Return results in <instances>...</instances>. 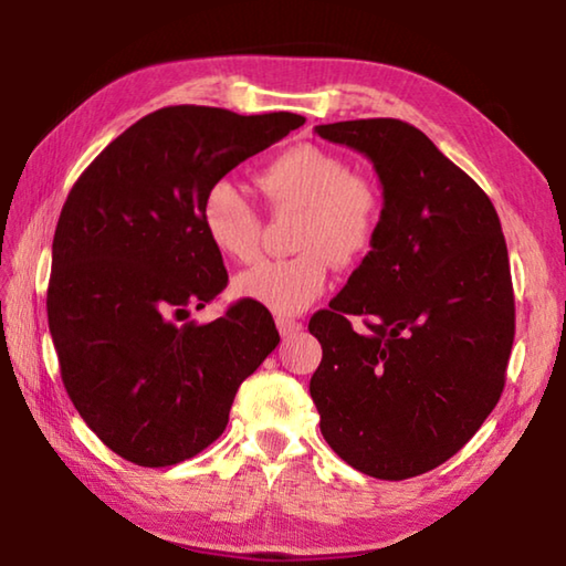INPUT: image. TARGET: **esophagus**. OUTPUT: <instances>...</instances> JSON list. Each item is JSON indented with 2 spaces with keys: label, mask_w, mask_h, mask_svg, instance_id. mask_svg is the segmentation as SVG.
<instances>
[{
  "label": "esophagus",
  "mask_w": 566,
  "mask_h": 566,
  "mask_svg": "<svg viewBox=\"0 0 566 566\" xmlns=\"http://www.w3.org/2000/svg\"><path fill=\"white\" fill-rule=\"evenodd\" d=\"M276 329H280L284 339H292L294 334H300L304 329V324L296 319H290V317H276Z\"/></svg>",
  "instance_id": "34e87169"
}]
</instances>
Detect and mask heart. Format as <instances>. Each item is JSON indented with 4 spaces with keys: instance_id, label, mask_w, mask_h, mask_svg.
Returning a JSON list of instances; mask_svg holds the SVG:
<instances>
[{
    "instance_id": "obj_1",
    "label": "heart",
    "mask_w": 566,
    "mask_h": 566,
    "mask_svg": "<svg viewBox=\"0 0 566 566\" xmlns=\"http://www.w3.org/2000/svg\"><path fill=\"white\" fill-rule=\"evenodd\" d=\"M256 185L274 209H302L290 260H264L237 274L234 294L276 317L304 312L329 284V266H354L371 252L381 224V197L367 179L352 175L342 157L314 145H296L272 159ZM205 234L219 254L249 262L260 249L262 219L232 181L205 191Z\"/></svg>"
}]
</instances>
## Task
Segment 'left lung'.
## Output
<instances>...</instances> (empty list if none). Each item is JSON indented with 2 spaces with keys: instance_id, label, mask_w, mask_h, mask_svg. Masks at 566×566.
<instances>
[{
  "instance_id": "1",
  "label": "left lung",
  "mask_w": 566,
  "mask_h": 566,
  "mask_svg": "<svg viewBox=\"0 0 566 566\" xmlns=\"http://www.w3.org/2000/svg\"><path fill=\"white\" fill-rule=\"evenodd\" d=\"M314 132L371 161L385 205L371 252L310 322L322 344L310 395L344 462L399 482L454 457L502 397L510 254L490 197L424 132L399 119ZM352 313L378 317L371 335L350 329Z\"/></svg>"
}]
</instances>
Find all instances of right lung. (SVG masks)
I'll use <instances>...</instances> for the list:
<instances>
[{"instance_id":"add662e5","label":"right lung","mask_w":566,"mask_h":566,"mask_svg":"<svg viewBox=\"0 0 566 566\" xmlns=\"http://www.w3.org/2000/svg\"><path fill=\"white\" fill-rule=\"evenodd\" d=\"M302 124L290 112L157 109L66 197L46 292L52 342L76 411L127 462L171 467L202 452L280 344L272 314L247 300L209 324L189 319L227 286L199 207L227 171Z\"/></svg>"}]
</instances>
